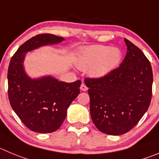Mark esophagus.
<instances>
[{"label": "esophagus", "instance_id": "obj_1", "mask_svg": "<svg viewBox=\"0 0 159 159\" xmlns=\"http://www.w3.org/2000/svg\"><path fill=\"white\" fill-rule=\"evenodd\" d=\"M87 89H88V88H87V87L85 85V84H81V86H80V90H83V91H87Z\"/></svg>", "mask_w": 159, "mask_h": 159}]
</instances>
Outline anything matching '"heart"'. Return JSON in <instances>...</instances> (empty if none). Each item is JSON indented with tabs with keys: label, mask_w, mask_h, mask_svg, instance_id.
I'll use <instances>...</instances> for the list:
<instances>
[{
	"label": "heart",
	"mask_w": 159,
	"mask_h": 159,
	"mask_svg": "<svg viewBox=\"0 0 159 159\" xmlns=\"http://www.w3.org/2000/svg\"><path fill=\"white\" fill-rule=\"evenodd\" d=\"M122 58L119 48L107 45H92L83 48L79 54L76 64L80 69H89L94 78H102L118 67Z\"/></svg>",
	"instance_id": "1"
}]
</instances>
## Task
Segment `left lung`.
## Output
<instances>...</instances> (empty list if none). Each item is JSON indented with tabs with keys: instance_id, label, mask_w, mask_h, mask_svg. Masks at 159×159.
Segmentation results:
<instances>
[{
	"instance_id": "obj_1",
	"label": "left lung",
	"mask_w": 159,
	"mask_h": 159,
	"mask_svg": "<svg viewBox=\"0 0 159 159\" xmlns=\"http://www.w3.org/2000/svg\"><path fill=\"white\" fill-rule=\"evenodd\" d=\"M126 55L106 76L86 79L92 120L108 135L127 133L138 123L152 101L153 73L141 50L127 39Z\"/></svg>"
}]
</instances>
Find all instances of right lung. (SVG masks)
<instances>
[{
  "label": "right lung",
  "mask_w": 159,
  "mask_h": 159,
  "mask_svg": "<svg viewBox=\"0 0 159 159\" xmlns=\"http://www.w3.org/2000/svg\"><path fill=\"white\" fill-rule=\"evenodd\" d=\"M65 40L53 34H39L21 45L10 61L7 71L11 106L25 126L41 134L59 129L70 104L80 93L81 81H58L51 75L37 79L29 76L24 69L27 52Z\"/></svg>",
  "instance_id": "right-lung-1"
}]
</instances>
